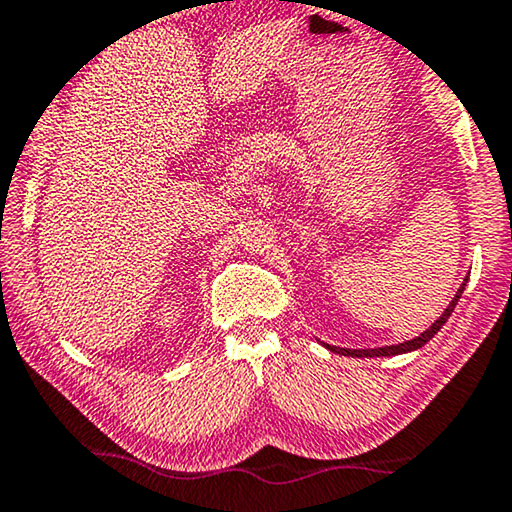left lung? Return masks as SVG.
<instances>
[{"label": "left lung", "mask_w": 512, "mask_h": 512, "mask_svg": "<svg viewBox=\"0 0 512 512\" xmlns=\"http://www.w3.org/2000/svg\"><path fill=\"white\" fill-rule=\"evenodd\" d=\"M464 285H467V282H462V287L457 289V294H455V299L448 303V308L444 310V315H441L437 322H434L430 329L427 331H423L421 335H418V338H414V340H407V342H400V345H391V347H377V349H342V347H331V345H326L331 349V352H335V354H342V356H358V358H372V356H398V354H407V352H414V349H421L425 342H430L434 335H437V331L441 329V326H444L446 322H448V317H451V312L455 310V305H457V301H460V296H462V292H464Z\"/></svg>", "instance_id": "obj_1"}]
</instances>
